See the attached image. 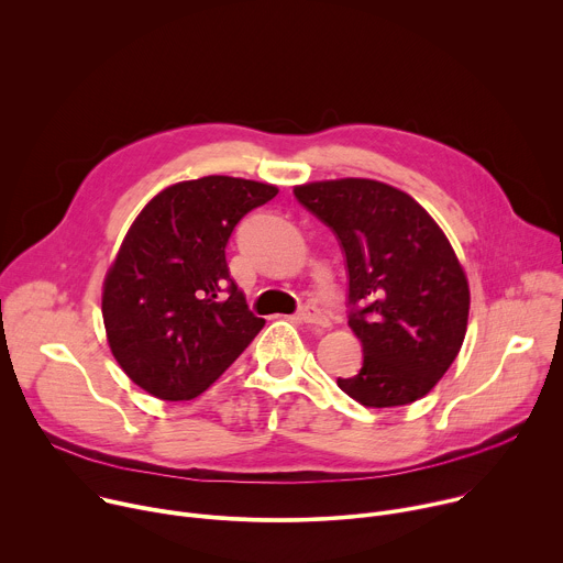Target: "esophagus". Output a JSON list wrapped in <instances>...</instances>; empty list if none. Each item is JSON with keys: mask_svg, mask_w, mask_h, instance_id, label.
I'll return each mask as SVG.
<instances>
[{"mask_svg": "<svg viewBox=\"0 0 563 563\" xmlns=\"http://www.w3.org/2000/svg\"><path fill=\"white\" fill-rule=\"evenodd\" d=\"M298 320H302V323H309V325H320V328H328L330 325V320L325 318V313L320 311L318 307H313V305L300 307Z\"/></svg>", "mask_w": 563, "mask_h": 563, "instance_id": "esophagus-1", "label": "esophagus"}]
</instances>
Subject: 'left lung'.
<instances>
[{
  "mask_svg": "<svg viewBox=\"0 0 563 563\" xmlns=\"http://www.w3.org/2000/svg\"><path fill=\"white\" fill-rule=\"evenodd\" d=\"M294 196L334 231L347 263V323L363 343V367L339 387L365 408L426 396L467 328L470 289L450 240L412 196L385 183L323 180Z\"/></svg>",
  "mask_w": 563,
  "mask_h": 563,
  "instance_id": "8db88e82",
  "label": "left lung"
}]
</instances>
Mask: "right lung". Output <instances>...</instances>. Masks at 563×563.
I'll use <instances>...</instances> for the list:
<instances>
[{
  "label": "right lung",
  "mask_w": 563,
  "mask_h": 563,
  "mask_svg": "<svg viewBox=\"0 0 563 563\" xmlns=\"http://www.w3.org/2000/svg\"><path fill=\"white\" fill-rule=\"evenodd\" d=\"M276 194L207 176L167 187L140 211L107 274L102 316L115 361L144 391L196 398L263 330L224 247L243 216Z\"/></svg>",
  "instance_id": "right-lung-1"
}]
</instances>
